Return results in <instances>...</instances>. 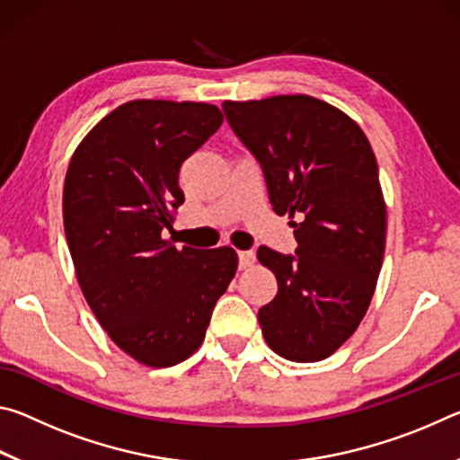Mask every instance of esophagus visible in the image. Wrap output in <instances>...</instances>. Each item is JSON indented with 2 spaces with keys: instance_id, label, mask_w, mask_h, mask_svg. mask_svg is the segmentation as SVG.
<instances>
[{
  "instance_id": "obj_1",
  "label": "esophagus",
  "mask_w": 460,
  "mask_h": 460,
  "mask_svg": "<svg viewBox=\"0 0 460 460\" xmlns=\"http://www.w3.org/2000/svg\"><path fill=\"white\" fill-rule=\"evenodd\" d=\"M255 263V252H239V270H247Z\"/></svg>"
}]
</instances>
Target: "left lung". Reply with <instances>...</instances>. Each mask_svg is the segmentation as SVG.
Returning <instances> with one entry per match:
<instances>
[{"instance_id": "left-lung-1", "label": "left lung", "mask_w": 460, "mask_h": 460, "mask_svg": "<svg viewBox=\"0 0 460 460\" xmlns=\"http://www.w3.org/2000/svg\"><path fill=\"white\" fill-rule=\"evenodd\" d=\"M223 113L260 162L274 211L298 217L294 255L258 249L278 279L258 313L263 337L284 359H326L367 313L384 261L385 202L369 139L308 95L225 101Z\"/></svg>"}]
</instances>
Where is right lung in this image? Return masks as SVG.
I'll return each instance as SVG.
<instances>
[{
  "instance_id": "1",
  "label": "right lung",
  "mask_w": 460,
  "mask_h": 460,
  "mask_svg": "<svg viewBox=\"0 0 460 460\" xmlns=\"http://www.w3.org/2000/svg\"><path fill=\"white\" fill-rule=\"evenodd\" d=\"M221 123L208 103L129 101L89 131L66 170L62 213L76 279L115 345L147 367L197 351L235 276L231 247L162 239L184 202L182 162Z\"/></svg>"
}]
</instances>
